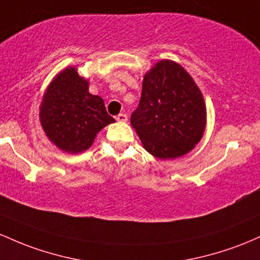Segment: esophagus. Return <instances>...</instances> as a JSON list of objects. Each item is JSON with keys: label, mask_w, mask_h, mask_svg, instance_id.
I'll return each instance as SVG.
<instances>
[{"label": "esophagus", "mask_w": 260, "mask_h": 260, "mask_svg": "<svg viewBox=\"0 0 260 260\" xmlns=\"http://www.w3.org/2000/svg\"><path fill=\"white\" fill-rule=\"evenodd\" d=\"M116 120L118 121H120V122H126L127 121V115L126 114H119V115H116Z\"/></svg>", "instance_id": "esophagus-1"}]
</instances>
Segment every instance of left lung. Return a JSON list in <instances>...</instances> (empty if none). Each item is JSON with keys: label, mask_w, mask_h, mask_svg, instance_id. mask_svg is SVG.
I'll return each instance as SVG.
<instances>
[{"label": "left lung", "mask_w": 260, "mask_h": 260, "mask_svg": "<svg viewBox=\"0 0 260 260\" xmlns=\"http://www.w3.org/2000/svg\"><path fill=\"white\" fill-rule=\"evenodd\" d=\"M130 120L147 152L161 159L177 158L200 141L206 108L191 76L177 62L162 60L145 75Z\"/></svg>", "instance_id": "obj_1"}]
</instances>
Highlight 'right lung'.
<instances>
[{"instance_id":"obj_1","label":"right lung","mask_w":260,"mask_h":260,"mask_svg":"<svg viewBox=\"0 0 260 260\" xmlns=\"http://www.w3.org/2000/svg\"><path fill=\"white\" fill-rule=\"evenodd\" d=\"M114 121L103 99L88 92V81L80 77L75 67L54 78L40 106V122L46 136L70 153L91 147L97 133Z\"/></svg>"}]
</instances>
